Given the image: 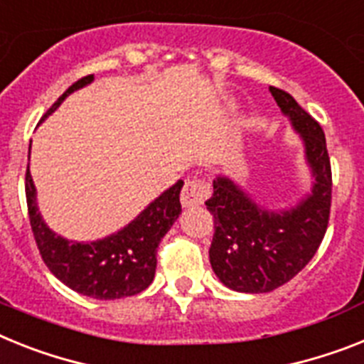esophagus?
Masks as SVG:
<instances>
[{"label": "esophagus", "mask_w": 364, "mask_h": 364, "mask_svg": "<svg viewBox=\"0 0 364 364\" xmlns=\"http://www.w3.org/2000/svg\"><path fill=\"white\" fill-rule=\"evenodd\" d=\"M209 185L201 181V179H187L181 191V205L185 209L201 205L209 196Z\"/></svg>", "instance_id": "1"}]
</instances>
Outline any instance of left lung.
Segmentation results:
<instances>
[{"mask_svg": "<svg viewBox=\"0 0 364 364\" xmlns=\"http://www.w3.org/2000/svg\"><path fill=\"white\" fill-rule=\"evenodd\" d=\"M270 92L304 144L309 170V192L285 207H268L225 173L213 179V196L205 201L215 216L209 261L228 289L262 294L285 285L313 259L328 229L331 207V166L320 124L296 103L291 94Z\"/></svg>", "mask_w": 364, "mask_h": 364, "instance_id": "obj_1", "label": "left lung"}]
</instances>
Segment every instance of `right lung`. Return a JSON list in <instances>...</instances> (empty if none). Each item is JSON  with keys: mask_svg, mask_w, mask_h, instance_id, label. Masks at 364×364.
<instances>
[{"mask_svg": "<svg viewBox=\"0 0 364 364\" xmlns=\"http://www.w3.org/2000/svg\"><path fill=\"white\" fill-rule=\"evenodd\" d=\"M92 81L94 75H87L79 79L77 83H73L50 107L42 122L53 114L70 94L88 87ZM181 188L183 181L179 179L172 187L161 192L154 201H149L129 224L103 239L70 240L55 233L42 218L36 200V187L27 166V209L36 246L41 250L46 267L72 291L94 300H118L125 296L139 294L151 285L155 277V255L159 242L181 215Z\"/></svg>", "mask_w": 364, "mask_h": 364, "instance_id": "right-lung-1", "label": "right lung"}]
</instances>
